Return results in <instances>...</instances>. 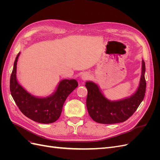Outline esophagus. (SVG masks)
Masks as SVG:
<instances>
[{
    "label": "esophagus",
    "instance_id": "34e87169",
    "mask_svg": "<svg viewBox=\"0 0 160 160\" xmlns=\"http://www.w3.org/2000/svg\"><path fill=\"white\" fill-rule=\"evenodd\" d=\"M91 75L89 73V72H84V73L82 74L81 75V79L83 81H86L90 79Z\"/></svg>",
    "mask_w": 160,
    "mask_h": 160
}]
</instances>
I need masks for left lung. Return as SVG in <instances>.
<instances>
[{
	"label": "left lung",
	"instance_id": "1",
	"mask_svg": "<svg viewBox=\"0 0 160 160\" xmlns=\"http://www.w3.org/2000/svg\"><path fill=\"white\" fill-rule=\"evenodd\" d=\"M145 72L146 65L142 60V75L137 90L128 98L119 100L108 99L98 84L91 81H86L85 87L88 91L86 105L92 119L99 123L113 124L129 119L143 100L146 89Z\"/></svg>",
	"mask_w": 160,
	"mask_h": 160
}]
</instances>
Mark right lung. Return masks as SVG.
Here are the masks:
<instances>
[{"label": "right lung", "mask_w": 160, "mask_h": 160, "mask_svg": "<svg viewBox=\"0 0 160 160\" xmlns=\"http://www.w3.org/2000/svg\"><path fill=\"white\" fill-rule=\"evenodd\" d=\"M18 52L14 62L10 91L17 105L26 117L40 123H51L59 118L67 97L78 86L75 79H62L54 92L46 97L35 96L19 83L17 78Z\"/></svg>", "instance_id": "right-lung-1"}]
</instances>
